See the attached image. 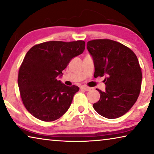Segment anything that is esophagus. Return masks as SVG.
<instances>
[{"label": "esophagus", "instance_id": "1", "mask_svg": "<svg viewBox=\"0 0 154 154\" xmlns=\"http://www.w3.org/2000/svg\"><path fill=\"white\" fill-rule=\"evenodd\" d=\"M81 89V90H85V91H90L92 88H89V87H87V86H82Z\"/></svg>", "mask_w": 154, "mask_h": 154}]
</instances>
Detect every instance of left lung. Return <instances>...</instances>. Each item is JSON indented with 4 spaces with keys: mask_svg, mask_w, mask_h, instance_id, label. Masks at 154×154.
Masks as SVG:
<instances>
[{
    "mask_svg": "<svg viewBox=\"0 0 154 154\" xmlns=\"http://www.w3.org/2000/svg\"><path fill=\"white\" fill-rule=\"evenodd\" d=\"M87 48L94 65V76H103L106 90L93 104L100 115L116 119L125 115L136 102L142 84V71L133 51L110 39L89 41Z\"/></svg>",
    "mask_w": 154,
    "mask_h": 154,
    "instance_id": "obj_1",
    "label": "left lung"
}]
</instances>
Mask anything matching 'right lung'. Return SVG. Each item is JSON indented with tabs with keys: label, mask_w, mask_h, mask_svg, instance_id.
<instances>
[{
	"label": "right lung",
	"mask_w": 154,
	"mask_h": 154,
	"mask_svg": "<svg viewBox=\"0 0 154 154\" xmlns=\"http://www.w3.org/2000/svg\"><path fill=\"white\" fill-rule=\"evenodd\" d=\"M85 46L82 40L50 41L32 46L26 53L18 85L24 106L37 119L55 121L69 108L79 88L66 86L57 79L73 57L83 53Z\"/></svg>",
	"instance_id": "right-lung-1"
}]
</instances>
